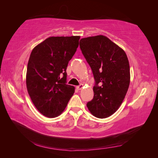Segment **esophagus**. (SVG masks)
<instances>
[{
	"mask_svg": "<svg viewBox=\"0 0 158 158\" xmlns=\"http://www.w3.org/2000/svg\"><path fill=\"white\" fill-rule=\"evenodd\" d=\"M83 88V84H80L79 85H78V86H76V89H77L78 90H80L82 89Z\"/></svg>",
	"mask_w": 158,
	"mask_h": 158,
	"instance_id": "esophagus-1",
	"label": "esophagus"
}]
</instances>
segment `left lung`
<instances>
[{
  "label": "left lung",
  "instance_id": "obj_1",
  "mask_svg": "<svg viewBox=\"0 0 158 158\" xmlns=\"http://www.w3.org/2000/svg\"><path fill=\"white\" fill-rule=\"evenodd\" d=\"M80 48L92 70L94 98L86 106L94 116H111L121 105L130 84V66L121 47L103 35L82 38Z\"/></svg>",
  "mask_w": 158,
  "mask_h": 158
}]
</instances>
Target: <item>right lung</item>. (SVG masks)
Returning <instances> with one entry per match:
<instances>
[{"instance_id":"obj_1","label":"right lung","mask_w":158,"mask_h":158,"mask_svg":"<svg viewBox=\"0 0 158 158\" xmlns=\"http://www.w3.org/2000/svg\"><path fill=\"white\" fill-rule=\"evenodd\" d=\"M80 38L50 37L31 52L27 67V89L33 103L45 117L59 116L74 93V87L66 84V70Z\"/></svg>"}]
</instances>
